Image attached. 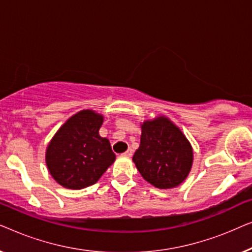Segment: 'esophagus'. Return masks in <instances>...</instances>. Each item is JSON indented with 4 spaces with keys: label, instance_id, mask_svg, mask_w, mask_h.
<instances>
[{
    "label": "esophagus",
    "instance_id": "34e87169",
    "mask_svg": "<svg viewBox=\"0 0 252 252\" xmlns=\"http://www.w3.org/2000/svg\"><path fill=\"white\" fill-rule=\"evenodd\" d=\"M132 155H133V151L128 149L127 151H125L124 154H122V157H132Z\"/></svg>",
    "mask_w": 252,
    "mask_h": 252
}]
</instances>
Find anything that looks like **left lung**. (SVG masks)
Listing matches in <instances>:
<instances>
[{"label":"left lung","instance_id":"obj_1","mask_svg":"<svg viewBox=\"0 0 252 252\" xmlns=\"http://www.w3.org/2000/svg\"><path fill=\"white\" fill-rule=\"evenodd\" d=\"M141 132L133 161L144 180L159 189L181 185L194 161V150L184 132L163 115L144 120Z\"/></svg>","mask_w":252,"mask_h":252}]
</instances>
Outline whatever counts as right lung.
Masks as SVG:
<instances>
[{"label": "right lung", "mask_w": 252, "mask_h": 252, "mask_svg": "<svg viewBox=\"0 0 252 252\" xmlns=\"http://www.w3.org/2000/svg\"><path fill=\"white\" fill-rule=\"evenodd\" d=\"M104 117L81 110L62 125L46 149V164L54 180L67 189L96 184L116 160L106 137L99 136Z\"/></svg>", "instance_id": "obj_1"}]
</instances>
